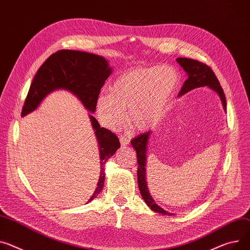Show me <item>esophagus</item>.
Segmentation results:
<instances>
[{
	"mask_svg": "<svg viewBox=\"0 0 250 250\" xmlns=\"http://www.w3.org/2000/svg\"><path fill=\"white\" fill-rule=\"evenodd\" d=\"M119 138H120V142H121L122 145H127V144H129V138H128V137H126V136H124V135H120Z\"/></svg>",
	"mask_w": 250,
	"mask_h": 250,
	"instance_id": "obj_1",
	"label": "esophagus"
}]
</instances>
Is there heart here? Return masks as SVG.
I'll return each mask as SVG.
<instances>
[{
  "instance_id": "b5f03b06",
  "label": "heart",
  "mask_w": 250,
  "mask_h": 250,
  "mask_svg": "<svg viewBox=\"0 0 250 250\" xmlns=\"http://www.w3.org/2000/svg\"><path fill=\"white\" fill-rule=\"evenodd\" d=\"M179 82V73L168 65L131 69L114 80L109 93L100 94V117L108 127H116L128 109L133 128L148 130L163 117Z\"/></svg>"
}]
</instances>
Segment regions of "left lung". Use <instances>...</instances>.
I'll list each match as a JSON object with an SVG mask.
<instances>
[{"label": "left lung", "mask_w": 250, "mask_h": 250, "mask_svg": "<svg viewBox=\"0 0 250 250\" xmlns=\"http://www.w3.org/2000/svg\"><path fill=\"white\" fill-rule=\"evenodd\" d=\"M176 61L180 64V66L185 70V72L188 75V79L184 82L178 96H181L192 89H195L202 86H208L209 88L213 89L215 92L218 93L224 108H226V100H225V95H224L223 89L220 86V83L217 79V77L215 76L214 72L212 71V69H211L208 65L193 59L177 58ZM150 134H151V131H148V132L139 134L137 137L133 138L131 140V144L137 153V163H138L137 178H138L139 190L141 192L142 198L145 200L147 205L153 211H156V212H159L165 215H172L171 213L167 212V211H165L155 203V201L152 199L149 193V190L147 188V184L145 180L146 179L145 164H146V147H147Z\"/></svg>", "instance_id": "obj_1"}]
</instances>
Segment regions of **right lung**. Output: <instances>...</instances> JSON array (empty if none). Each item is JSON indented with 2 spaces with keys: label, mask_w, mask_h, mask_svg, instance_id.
Segmentation results:
<instances>
[{
  "label": "right lung",
  "mask_w": 250,
  "mask_h": 250,
  "mask_svg": "<svg viewBox=\"0 0 250 250\" xmlns=\"http://www.w3.org/2000/svg\"><path fill=\"white\" fill-rule=\"evenodd\" d=\"M111 71L108 62L98 55L74 50L57 51L37 71L21 115L24 117L34 111L46 96L56 89L71 91L80 99L86 109L95 112L101 88ZM90 118L99 144L101 165H104L120 147V141L116 134L100 127L95 117L90 115ZM104 171L105 169L101 168L97 187L89 201L97 197L101 192L105 181Z\"/></svg>",
  "instance_id": "add662e5"
}]
</instances>
